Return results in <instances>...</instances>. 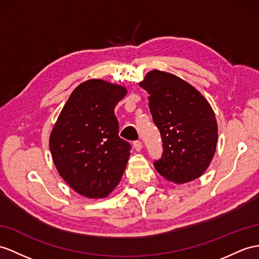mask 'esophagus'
<instances>
[{
  "instance_id": "obj_1",
  "label": "esophagus",
  "mask_w": 259,
  "mask_h": 259,
  "mask_svg": "<svg viewBox=\"0 0 259 259\" xmlns=\"http://www.w3.org/2000/svg\"><path fill=\"white\" fill-rule=\"evenodd\" d=\"M133 145H134V148H135V150H136V151H141V150H142V148H143V144H142V142H141V141H136V142H134V143H133Z\"/></svg>"
}]
</instances>
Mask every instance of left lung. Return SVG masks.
Masks as SVG:
<instances>
[{
    "mask_svg": "<svg viewBox=\"0 0 259 259\" xmlns=\"http://www.w3.org/2000/svg\"><path fill=\"white\" fill-rule=\"evenodd\" d=\"M140 85L149 94V110L162 140L156 170L178 185L200 178L218 144V123L210 103L194 87L169 72L151 70Z\"/></svg>",
    "mask_w": 259,
    "mask_h": 259,
    "instance_id": "obj_1",
    "label": "left lung"
}]
</instances>
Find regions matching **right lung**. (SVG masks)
<instances>
[{
    "label": "right lung",
    "mask_w": 259,
    "mask_h": 259,
    "mask_svg": "<svg viewBox=\"0 0 259 259\" xmlns=\"http://www.w3.org/2000/svg\"><path fill=\"white\" fill-rule=\"evenodd\" d=\"M126 93L125 87L102 79L82 82L50 133L57 171L82 197L108 198L121 181L131 145L118 137L114 109Z\"/></svg>",
    "instance_id": "add662e5"
}]
</instances>
